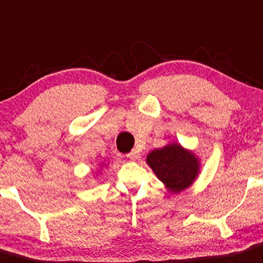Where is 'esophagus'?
<instances>
[{"instance_id": "obj_1", "label": "esophagus", "mask_w": 263, "mask_h": 263, "mask_svg": "<svg viewBox=\"0 0 263 263\" xmlns=\"http://www.w3.org/2000/svg\"><path fill=\"white\" fill-rule=\"evenodd\" d=\"M127 157H128L129 159H132V160H136V159H139V158H140V152L137 149H134L132 152H129L128 154H127Z\"/></svg>"}]
</instances>
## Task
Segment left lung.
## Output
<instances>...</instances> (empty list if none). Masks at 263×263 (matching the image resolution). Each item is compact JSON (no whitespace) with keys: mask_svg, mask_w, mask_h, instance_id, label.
<instances>
[{"mask_svg":"<svg viewBox=\"0 0 263 263\" xmlns=\"http://www.w3.org/2000/svg\"><path fill=\"white\" fill-rule=\"evenodd\" d=\"M146 163L170 193L178 194L194 183L200 172L199 158L177 142L152 150Z\"/></svg>","mask_w":263,"mask_h":263,"instance_id":"8db88e82","label":"left lung"}]
</instances>
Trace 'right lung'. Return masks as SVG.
Instances as JSON below:
<instances>
[{"instance_id":"1","label":"right lung","mask_w":263,"mask_h":263,"mask_svg":"<svg viewBox=\"0 0 263 263\" xmlns=\"http://www.w3.org/2000/svg\"><path fill=\"white\" fill-rule=\"evenodd\" d=\"M106 165V164H105ZM103 167H104V164H103ZM98 172H99V171H98ZM96 175H98V173H96Z\"/></svg>"}]
</instances>
